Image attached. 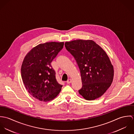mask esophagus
Instances as JSON below:
<instances>
[{
  "label": "esophagus",
  "instance_id": "34e87169",
  "mask_svg": "<svg viewBox=\"0 0 134 134\" xmlns=\"http://www.w3.org/2000/svg\"><path fill=\"white\" fill-rule=\"evenodd\" d=\"M71 82H72V79H68V80H67V81H66V82H67L68 83H70Z\"/></svg>",
  "mask_w": 134,
  "mask_h": 134
}]
</instances>
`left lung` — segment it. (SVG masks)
<instances>
[{"label": "left lung", "mask_w": 134, "mask_h": 134, "mask_svg": "<svg viewBox=\"0 0 134 134\" xmlns=\"http://www.w3.org/2000/svg\"><path fill=\"white\" fill-rule=\"evenodd\" d=\"M65 46L75 58L80 71L82 86L79 93L88 100L103 96L114 76L113 65L105 51L91 40L66 42Z\"/></svg>", "instance_id": "8db88e82"}]
</instances>
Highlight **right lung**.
Segmentation results:
<instances>
[{"label": "right lung", "instance_id": "right-lung-1", "mask_svg": "<svg viewBox=\"0 0 134 134\" xmlns=\"http://www.w3.org/2000/svg\"><path fill=\"white\" fill-rule=\"evenodd\" d=\"M63 45V42L40 44L24 59L21 67L23 83L30 94L39 100H52L61 90L62 85L58 82L51 63Z\"/></svg>", "mask_w": 134, "mask_h": 134}]
</instances>
